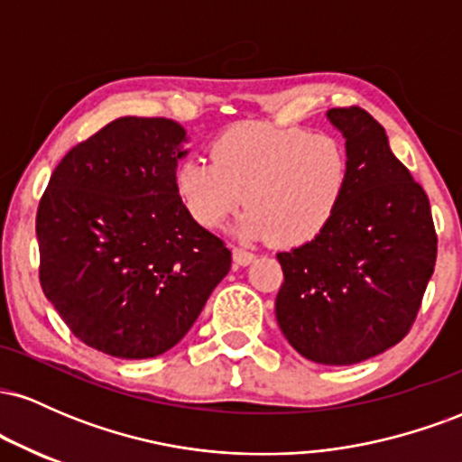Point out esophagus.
<instances>
[{
  "label": "esophagus",
  "instance_id": "1",
  "mask_svg": "<svg viewBox=\"0 0 462 462\" xmlns=\"http://www.w3.org/2000/svg\"><path fill=\"white\" fill-rule=\"evenodd\" d=\"M232 258H235L236 264H249L254 258H256V254L243 247H232Z\"/></svg>",
  "mask_w": 462,
  "mask_h": 462
}]
</instances>
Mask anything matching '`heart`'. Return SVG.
<instances>
[{"instance_id":"obj_1","label":"heart","mask_w":462,"mask_h":462,"mask_svg":"<svg viewBox=\"0 0 462 462\" xmlns=\"http://www.w3.org/2000/svg\"><path fill=\"white\" fill-rule=\"evenodd\" d=\"M210 158H187L176 169V190L189 215L217 227L245 199L238 232L282 247L319 236L349 184L346 145L295 125L241 121L215 136Z\"/></svg>"}]
</instances>
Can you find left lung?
<instances>
[{
  "instance_id": "8db88e82",
  "label": "left lung",
  "mask_w": 462,
  "mask_h": 462,
  "mask_svg": "<svg viewBox=\"0 0 462 462\" xmlns=\"http://www.w3.org/2000/svg\"><path fill=\"white\" fill-rule=\"evenodd\" d=\"M346 136L349 184L319 236L280 252L275 319L319 365H354L406 337L437 263L430 201L393 156L386 132L358 106L330 108Z\"/></svg>"
}]
</instances>
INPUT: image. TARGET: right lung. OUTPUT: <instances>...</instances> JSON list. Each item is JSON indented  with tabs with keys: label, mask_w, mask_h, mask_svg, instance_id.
Returning <instances> with one entry per match:
<instances>
[{
	"label": "right lung",
	"mask_w": 462,
	"mask_h": 462,
	"mask_svg": "<svg viewBox=\"0 0 462 462\" xmlns=\"http://www.w3.org/2000/svg\"><path fill=\"white\" fill-rule=\"evenodd\" d=\"M184 141L171 119L121 116L62 158L41 198L45 298L79 341L110 356L171 349L230 272V249L176 190Z\"/></svg>",
	"instance_id": "1"
}]
</instances>
